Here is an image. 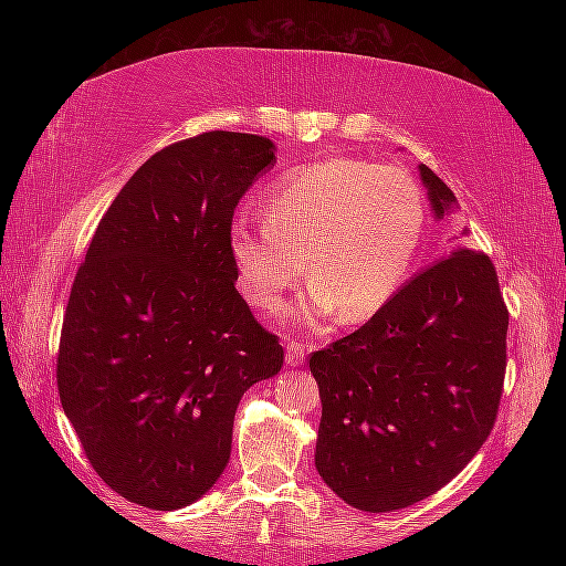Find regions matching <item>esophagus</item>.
<instances>
[{"mask_svg":"<svg viewBox=\"0 0 566 566\" xmlns=\"http://www.w3.org/2000/svg\"><path fill=\"white\" fill-rule=\"evenodd\" d=\"M284 349H286V364H290V367H300V364L304 361V354L310 352V347H304V344L294 342V339H286Z\"/></svg>","mask_w":566,"mask_h":566,"instance_id":"1","label":"esophagus"}]
</instances>
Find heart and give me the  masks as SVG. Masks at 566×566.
Instances as JSON below:
<instances>
[{
	"label": "heart",
	"instance_id": "b5f03b06",
	"mask_svg": "<svg viewBox=\"0 0 566 566\" xmlns=\"http://www.w3.org/2000/svg\"><path fill=\"white\" fill-rule=\"evenodd\" d=\"M424 227V197L407 169L332 157L276 177L262 224L232 222L227 252L244 300L264 314L310 274L300 322L319 329L337 312L364 322L385 310L409 280Z\"/></svg>",
	"mask_w": 566,
	"mask_h": 566
}]
</instances>
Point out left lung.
Returning a JSON list of instances; mask_svg holds the SVG:
<instances>
[{
	"label": "left lung",
	"mask_w": 566,
	"mask_h": 566,
	"mask_svg": "<svg viewBox=\"0 0 566 566\" xmlns=\"http://www.w3.org/2000/svg\"><path fill=\"white\" fill-rule=\"evenodd\" d=\"M419 177L437 222L454 214V191L424 165ZM506 327L490 256L457 247L364 327L314 352L324 484L354 510L395 512L452 482L494 427Z\"/></svg>",
	"instance_id": "1"
}]
</instances>
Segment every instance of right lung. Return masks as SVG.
<instances>
[{"instance_id": "add662e5", "label": "right lung", "mask_w": 566, "mask_h": 566, "mask_svg": "<svg viewBox=\"0 0 566 566\" xmlns=\"http://www.w3.org/2000/svg\"><path fill=\"white\" fill-rule=\"evenodd\" d=\"M274 142L205 132L157 151L114 197L74 276L56 387L84 454L124 500L171 512L212 490L234 411L284 352L237 292L234 207Z\"/></svg>"}]
</instances>
